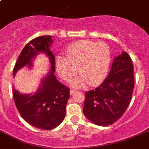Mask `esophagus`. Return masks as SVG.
I'll use <instances>...</instances> for the list:
<instances>
[{
	"label": "esophagus",
	"instance_id": "1",
	"mask_svg": "<svg viewBox=\"0 0 149 149\" xmlns=\"http://www.w3.org/2000/svg\"><path fill=\"white\" fill-rule=\"evenodd\" d=\"M76 90H73V89H71V90H70V94L71 95H72V94H74V93L76 92Z\"/></svg>",
	"mask_w": 149,
	"mask_h": 149
}]
</instances>
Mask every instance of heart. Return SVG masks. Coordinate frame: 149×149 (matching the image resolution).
I'll return each mask as SVG.
<instances>
[{"label": "heart", "instance_id": "heart-1", "mask_svg": "<svg viewBox=\"0 0 149 149\" xmlns=\"http://www.w3.org/2000/svg\"><path fill=\"white\" fill-rule=\"evenodd\" d=\"M65 55L55 59L57 71L64 81H70L77 71L81 76L73 82L76 87L86 84L95 87L105 79L111 61L110 49L106 42L77 41L67 47Z\"/></svg>", "mask_w": 149, "mask_h": 149}]
</instances>
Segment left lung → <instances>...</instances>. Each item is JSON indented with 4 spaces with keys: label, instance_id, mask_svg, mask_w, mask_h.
I'll list each match as a JSON object with an SVG mask.
<instances>
[{
    "label": "left lung",
    "instance_id": "8db88e82",
    "mask_svg": "<svg viewBox=\"0 0 149 149\" xmlns=\"http://www.w3.org/2000/svg\"><path fill=\"white\" fill-rule=\"evenodd\" d=\"M134 88V65L128 54L124 52L113 61L103 83L85 92V117L100 126L112 125L127 110Z\"/></svg>",
    "mask_w": 149,
    "mask_h": 149
}]
</instances>
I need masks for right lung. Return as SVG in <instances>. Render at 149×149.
Instances as JSON below:
<instances>
[{
    "mask_svg": "<svg viewBox=\"0 0 149 149\" xmlns=\"http://www.w3.org/2000/svg\"><path fill=\"white\" fill-rule=\"evenodd\" d=\"M51 36H40L30 41L20 53L13 69V76L24 66H31L32 59L40 52L46 53L51 61L52 70L42 79L34 94H22L13 87L15 107L28 124L41 130H52L58 126L66 115L70 88L58 82L55 72V56L49 49Z\"/></svg>",
    "mask_w": 149,
    "mask_h": 149,
    "instance_id": "add662e5",
    "label": "right lung"
}]
</instances>
